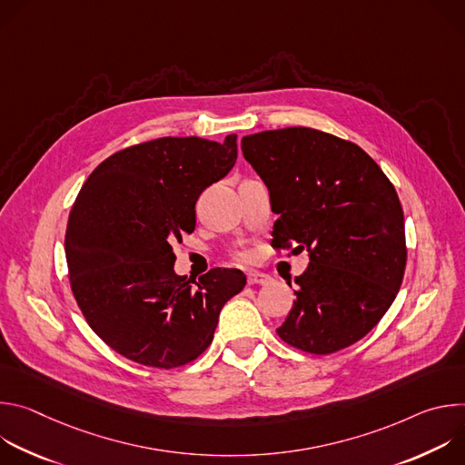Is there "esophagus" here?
Listing matches in <instances>:
<instances>
[{
	"mask_svg": "<svg viewBox=\"0 0 465 465\" xmlns=\"http://www.w3.org/2000/svg\"><path fill=\"white\" fill-rule=\"evenodd\" d=\"M246 280H248V285H267L271 282V276L252 271L246 274Z\"/></svg>",
	"mask_w": 465,
	"mask_h": 465,
	"instance_id": "esophagus-1",
	"label": "esophagus"
}]
</instances>
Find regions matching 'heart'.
Instances as JSON below:
<instances>
[{"mask_svg":"<svg viewBox=\"0 0 465 465\" xmlns=\"http://www.w3.org/2000/svg\"><path fill=\"white\" fill-rule=\"evenodd\" d=\"M237 257H239V259H248V255H246V253H239Z\"/></svg>","mask_w":465,"mask_h":465,"instance_id":"b5f03b06","label":"heart"}]
</instances>
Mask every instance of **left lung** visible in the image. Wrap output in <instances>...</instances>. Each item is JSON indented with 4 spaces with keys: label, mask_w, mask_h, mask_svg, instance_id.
<instances>
[{
    "label": "left lung",
    "mask_w": 465,
    "mask_h": 465,
    "mask_svg": "<svg viewBox=\"0 0 465 465\" xmlns=\"http://www.w3.org/2000/svg\"><path fill=\"white\" fill-rule=\"evenodd\" d=\"M241 149L280 215L272 246L309 252L280 339L312 355L355 344L405 274V217L391 182L359 145L307 126L257 132Z\"/></svg>",
    "instance_id": "1"
}]
</instances>
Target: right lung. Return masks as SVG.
<instances>
[{
  "instance_id": "right-lung-1",
  "label": "right lung",
  "mask_w": 465,
  "mask_h": 465,
  "mask_svg": "<svg viewBox=\"0 0 465 465\" xmlns=\"http://www.w3.org/2000/svg\"><path fill=\"white\" fill-rule=\"evenodd\" d=\"M237 160L224 143L160 138L123 149L88 176L65 228V261L77 305L119 355L171 370L212 344L224 303L246 285L237 269L198 282L174 272L173 242L194 230L201 193Z\"/></svg>"
}]
</instances>
